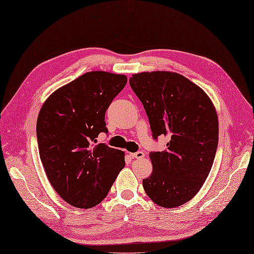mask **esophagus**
<instances>
[{
    "label": "esophagus",
    "instance_id": "34e87169",
    "mask_svg": "<svg viewBox=\"0 0 254 254\" xmlns=\"http://www.w3.org/2000/svg\"><path fill=\"white\" fill-rule=\"evenodd\" d=\"M130 157L132 159H142V158H144V153L142 151H138L134 153H130Z\"/></svg>",
    "mask_w": 254,
    "mask_h": 254
}]
</instances>
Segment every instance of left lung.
<instances>
[{"label":"left lung","instance_id":"8db88e82","mask_svg":"<svg viewBox=\"0 0 254 254\" xmlns=\"http://www.w3.org/2000/svg\"><path fill=\"white\" fill-rule=\"evenodd\" d=\"M129 83L143 104L154 139H170L163 151L149 154L153 170L142 181L144 192L165 208L188 203L208 177L218 146L213 102L177 72H140Z\"/></svg>","mask_w":254,"mask_h":254}]
</instances>
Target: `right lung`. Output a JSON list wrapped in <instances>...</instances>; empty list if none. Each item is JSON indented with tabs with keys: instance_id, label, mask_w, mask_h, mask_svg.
I'll use <instances>...</instances> for the list:
<instances>
[{
	"instance_id": "1",
	"label": "right lung",
	"mask_w": 254,
	"mask_h": 254,
	"mask_svg": "<svg viewBox=\"0 0 254 254\" xmlns=\"http://www.w3.org/2000/svg\"><path fill=\"white\" fill-rule=\"evenodd\" d=\"M127 83V76L91 71L59 87L37 118L40 160L60 197L77 208L104 199L125 167V152L97 143L107 132L105 113Z\"/></svg>"
}]
</instances>
